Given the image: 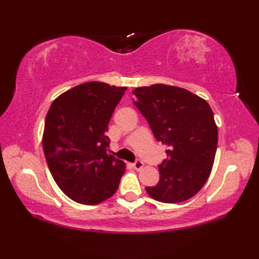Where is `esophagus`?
Segmentation results:
<instances>
[{
	"label": "esophagus",
	"mask_w": 259,
	"mask_h": 259,
	"mask_svg": "<svg viewBox=\"0 0 259 259\" xmlns=\"http://www.w3.org/2000/svg\"><path fill=\"white\" fill-rule=\"evenodd\" d=\"M133 167L136 170H140V169L144 168V162H142L141 160H136V162L133 163Z\"/></svg>",
	"instance_id": "1"
}]
</instances>
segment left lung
<instances>
[{
	"label": "left lung",
	"instance_id": "8db88e82",
	"mask_svg": "<svg viewBox=\"0 0 259 259\" xmlns=\"http://www.w3.org/2000/svg\"><path fill=\"white\" fill-rule=\"evenodd\" d=\"M133 93L155 138L168 147L167 159L158 166L160 179L146 187L148 195L166 203L189 199L206 184L216 155L218 130L210 106L172 85L140 87Z\"/></svg>",
	"mask_w": 259,
	"mask_h": 259
}]
</instances>
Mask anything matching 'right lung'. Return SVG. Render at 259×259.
Listing matches in <instances>:
<instances>
[{
	"mask_svg": "<svg viewBox=\"0 0 259 259\" xmlns=\"http://www.w3.org/2000/svg\"><path fill=\"white\" fill-rule=\"evenodd\" d=\"M125 90L87 82L62 93L49 109L43 151L59 188L75 202L96 205L118 189L125 164L108 155L106 133Z\"/></svg>",
	"mask_w": 259,
	"mask_h": 259,
	"instance_id": "obj_1",
	"label": "right lung"
}]
</instances>
